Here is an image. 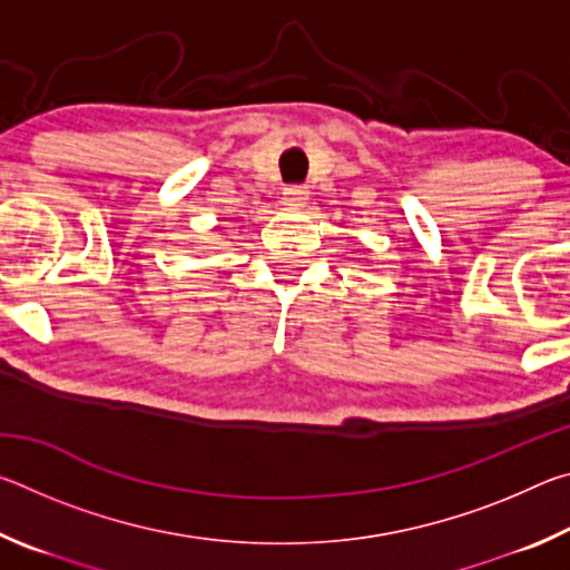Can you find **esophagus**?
<instances>
[{
  "label": "esophagus",
  "instance_id": "1",
  "mask_svg": "<svg viewBox=\"0 0 570 570\" xmlns=\"http://www.w3.org/2000/svg\"><path fill=\"white\" fill-rule=\"evenodd\" d=\"M282 204H284L286 208H292V210L304 208V206L308 204V190H306V188H302V186H292V188H286V190H284V196H282Z\"/></svg>",
  "mask_w": 570,
  "mask_h": 570
}]
</instances>
